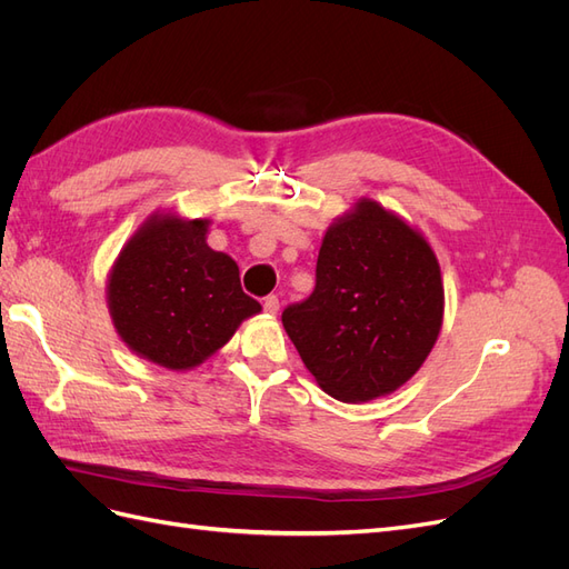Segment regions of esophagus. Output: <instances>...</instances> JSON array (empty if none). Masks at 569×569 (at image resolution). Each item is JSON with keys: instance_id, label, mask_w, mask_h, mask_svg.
Here are the masks:
<instances>
[{"instance_id": "1", "label": "esophagus", "mask_w": 569, "mask_h": 569, "mask_svg": "<svg viewBox=\"0 0 569 569\" xmlns=\"http://www.w3.org/2000/svg\"><path fill=\"white\" fill-rule=\"evenodd\" d=\"M263 311H266V313H270V316L278 313V311H280V299L274 297V295L266 297V299H263Z\"/></svg>"}]
</instances>
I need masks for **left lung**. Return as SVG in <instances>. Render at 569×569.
I'll return each mask as SVG.
<instances>
[{"label": "left lung", "instance_id": "left-lung-1", "mask_svg": "<svg viewBox=\"0 0 569 569\" xmlns=\"http://www.w3.org/2000/svg\"><path fill=\"white\" fill-rule=\"evenodd\" d=\"M443 322L439 261L422 232L372 199L327 228L316 289L282 325L318 387L343 403L406 385Z\"/></svg>", "mask_w": 569, "mask_h": 569}]
</instances>
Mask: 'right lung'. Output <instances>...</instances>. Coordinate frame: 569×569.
Masks as SVG:
<instances>
[{"instance_id": "right-lung-1", "label": "right lung", "mask_w": 569, "mask_h": 569, "mask_svg": "<svg viewBox=\"0 0 569 569\" xmlns=\"http://www.w3.org/2000/svg\"><path fill=\"white\" fill-rule=\"evenodd\" d=\"M206 218L153 213L111 266L107 303L118 337L140 358L192 370L226 347L261 303L228 253L206 244Z\"/></svg>"}]
</instances>
